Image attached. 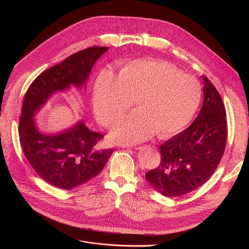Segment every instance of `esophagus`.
Wrapping results in <instances>:
<instances>
[{
	"label": "esophagus",
	"mask_w": 249,
	"mask_h": 249,
	"mask_svg": "<svg viewBox=\"0 0 249 249\" xmlns=\"http://www.w3.org/2000/svg\"><path fill=\"white\" fill-rule=\"evenodd\" d=\"M141 147H135V150H140Z\"/></svg>",
	"instance_id": "obj_1"
}]
</instances>
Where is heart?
Here are the masks:
<instances>
[{"label": "heart", "instance_id": "obj_1", "mask_svg": "<svg viewBox=\"0 0 249 249\" xmlns=\"http://www.w3.org/2000/svg\"><path fill=\"white\" fill-rule=\"evenodd\" d=\"M202 97L200 83L182 75L173 65L156 60L125 64L118 78L103 70L93 88V109L98 121L108 127L136 101L138 109L119 120L111 139L135 144L156 133L168 138L182 131L195 115Z\"/></svg>", "mask_w": 249, "mask_h": 249}]
</instances>
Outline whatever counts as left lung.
<instances>
[{"instance_id": "obj_1", "label": "left lung", "mask_w": 249, "mask_h": 249, "mask_svg": "<svg viewBox=\"0 0 249 249\" xmlns=\"http://www.w3.org/2000/svg\"><path fill=\"white\" fill-rule=\"evenodd\" d=\"M204 101L186 130L160 145L159 167L146 173L148 182L167 197L182 196L203 185L218 167L227 144V116L223 99L203 76Z\"/></svg>"}]
</instances>
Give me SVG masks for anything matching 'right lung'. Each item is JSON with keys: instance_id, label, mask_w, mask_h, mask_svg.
Listing matches in <instances>:
<instances>
[{"instance_id": "obj_1", "label": "right lung", "mask_w": 249, "mask_h": 249, "mask_svg": "<svg viewBox=\"0 0 249 249\" xmlns=\"http://www.w3.org/2000/svg\"><path fill=\"white\" fill-rule=\"evenodd\" d=\"M108 47L79 51L44 71L29 86L22 102L18 125L20 145L32 168L49 184L71 190L95 177L113 149L100 150L103 135L90 131L83 121L57 134L38 131L34 115L56 91L86 86L96 60Z\"/></svg>"}]
</instances>
